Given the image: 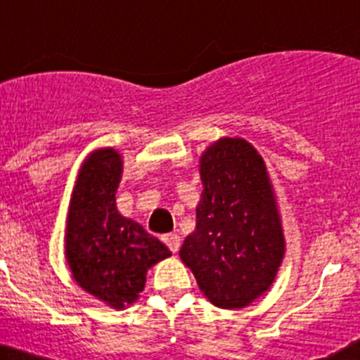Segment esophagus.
Here are the masks:
<instances>
[{
	"label": "esophagus",
	"mask_w": 360,
	"mask_h": 360,
	"mask_svg": "<svg viewBox=\"0 0 360 360\" xmlns=\"http://www.w3.org/2000/svg\"><path fill=\"white\" fill-rule=\"evenodd\" d=\"M163 242L167 244V248H169L172 252H177L181 248V237L177 233H167L163 235Z\"/></svg>",
	"instance_id": "obj_1"
}]
</instances>
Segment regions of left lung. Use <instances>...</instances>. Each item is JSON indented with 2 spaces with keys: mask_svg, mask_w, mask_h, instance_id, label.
<instances>
[{
  "mask_svg": "<svg viewBox=\"0 0 360 360\" xmlns=\"http://www.w3.org/2000/svg\"><path fill=\"white\" fill-rule=\"evenodd\" d=\"M197 228L179 256L219 308L248 307L274 282L284 235L263 158L244 139L223 137L200 160Z\"/></svg>",
  "mask_w": 360,
  "mask_h": 360,
  "instance_id": "obj_1",
  "label": "left lung"
}]
</instances>
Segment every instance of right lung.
<instances>
[{
  "label": "right lung",
  "instance_id": "right-lung-1",
  "mask_svg": "<svg viewBox=\"0 0 360 360\" xmlns=\"http://www.w3.org/2000/svg\"><path fill=\"white\" fill-rule=\"evenodd\" d=\"M122 177V158L99 150L83 163L68 214L66 257L75 281L110 304L134 303L151 264L170 250L139 223L116 210L115 193Z\"/></svg>",
  "mask_w": 360,
  "mask_h": 360
}]
</instances>
